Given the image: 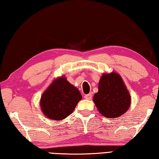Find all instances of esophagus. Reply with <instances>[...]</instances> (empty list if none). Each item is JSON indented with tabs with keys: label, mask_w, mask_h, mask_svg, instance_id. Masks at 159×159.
Masks as SVG:
<instances>
[{
	"label": "esophagus",
	"mask_w": 159,
	"mask_h": 159,
	"mask_svg": "<svg viewBox=\"0 0 159 159\" xmlns=\"http://www.w3.org/2000/svg\"><path fill=\"white\" fill-rule=\"evenodd\" d=\"M84 98L85 99H88V100H90L92 98V95H91V94H88V95H85L84 96Z\"/></svg>",
	"instance_id": "esophagus-1"
}]
</instances>
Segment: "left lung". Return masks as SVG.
Listing matches in <instances>:
<instances>
[{
  "mask_svg": "<svg viewBox=\"0 0 159 159\" xmlns=\"http://www.w3.org/2000/svg\"><path fill=\"white\" fill-rule=\"evenodd\" d=\"M93 102L102 115L115 118L128 111L131 104V97L121 76L113 71L102 75L98 92L94 95Z\"/></svg>",
  "mask_w": 159,
  "mask_h": 159,
  "instance_id": "8db88e82",
  "label": "left lung"
}]
</instances>
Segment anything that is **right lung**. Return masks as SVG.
Returning <instances> with one entry per match:
<instances>
[{
    "label": "right lung",
    "mask_w": 159,
    "mask_h": 159,
    "mask_svg": "<svg viewBox=\"0 0 159 159\" xmlns=\"http://www.w3.org/2000/svg\"><path fill=\"white\" fill-rule=\"evenodd\" d=\"M82 95L64 76L57 78L42 94L40 106L48 118L61 120L71 114Z\"/></svg>",
    "instance_id": "obj_1"
}]
</instances>
